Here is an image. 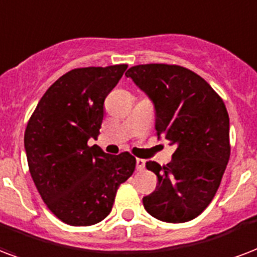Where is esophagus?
Instances as JSON below:
<instances>
[{
  "mask_svg": "<svg viewBox=\"0 0 257 257\" xmlns=\"http://www.w3.org/2000/svg\"><path fill=\"white\" fill-rule=\"evenodd\" d=\"M146 167V160L143 159H136V168L137 171H143Z\"/></svg>",
  "mask_w": 257,
  "mask_h": 257,
  "instance_id": "34e87169",
  "label": "esophagus"
}]
</instances>
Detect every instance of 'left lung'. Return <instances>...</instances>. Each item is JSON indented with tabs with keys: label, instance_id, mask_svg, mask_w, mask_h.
<instances>
[{
	"label": "left lung",
	"instance_id": "8db88e82",
	"mask_svg": "<svg viewBox=\"0 0 257 257\" xmlns=\"http://www.w3.org/2000/svg\"><path fill=\"white\" fill-rule=\"evenodd\" d=\"M125 75L154 103L158 139L176 147L163 167L147 162L159 183L143 205L164 222L193 220L211 202L230 156L224 101L203 78L181 66L140 64Z\"/></svg>",
	"mask_w": 257,
	"mask_h": 257
}]
</instances>
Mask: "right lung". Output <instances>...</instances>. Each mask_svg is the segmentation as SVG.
Wrapping results in <instances>:
<instances>
[{
  "instance_id": "add662e5",
  "label": "right lung",
  "mask_w": 257,
  "mask_h": 257,
  "mask_svg": "<svg viewBox=\"0 0 257 257\" xmlns=\"http://www.w3.org/2000/svg\"><path fill=\"white\" fill-rule=\"evenodd\" d=\"M126 64L75 68L60 76L37 103L24 135L29 172L52 213L72 226H89L110 213L115 193L132 175L128 152L87 146L105 115V98Z\"/></svg>"
}]
</instances>
